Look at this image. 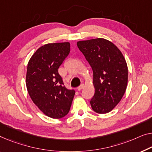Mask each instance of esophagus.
Masks as SVG:
<instances>
[{
    "instance_id": "obj_1",
    "label": "esophagus",
    "mask_w": 152,
    "mask_h": 152,
    "mask_svg": "<svg viewBox=\"0 0 152 152\" xmlns=\"http://www.w3.org/2000/svg\"><path fill=\"white\" fill-rule=\"evenodd\" d=\"M83 87H84V85L83 84H81V85L79 86L78 88H77V89H78V91H80L81 89H83Z\"/></svg>"
}]
</instances>
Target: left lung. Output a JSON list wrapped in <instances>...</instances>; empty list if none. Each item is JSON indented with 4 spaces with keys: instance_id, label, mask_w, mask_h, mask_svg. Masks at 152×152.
<instances>
[{
    "instance_id": "8db88e82",
    "label": "left lung",
    "mask_w": 152,
    "mask_h": 152,
    "mask_svg": "<svg viewBox=\"0 0 152 152\" xmlns=\"http://www.w3.org/2000/svg\"><path fill=\"white\" fill-rule=\"evenodd\" d=\"M77 46L94 72L95 94L90 104L97 113H109L121 101L128 84V66L121 52L110 41H79Z\"/></svg>"
}]
</instances>
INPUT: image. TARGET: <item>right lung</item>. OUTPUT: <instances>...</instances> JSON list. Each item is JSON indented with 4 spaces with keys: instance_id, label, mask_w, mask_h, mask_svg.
I'll list each match as a JSON object with an SVG mask.
<instances>
[{
    "instance_id": "right-lung-1",
    "label": "right lung",
    "mask_w": 152,
    "mask_h": 152,
    "mask_svg": "<svg viewBox=\"0 0 152 152\" xmlns=\"http://www.w3.org/2000/svg\"><path fill=\"white\" fill-rule=\"evenodd\" d=\"M70 52L69 42L47 44L29 60L26 76L28 93L34 104L48 117L60 119L69 113L74 90L64 86L58 69Z\"/></svg>"
}]
</instances>
